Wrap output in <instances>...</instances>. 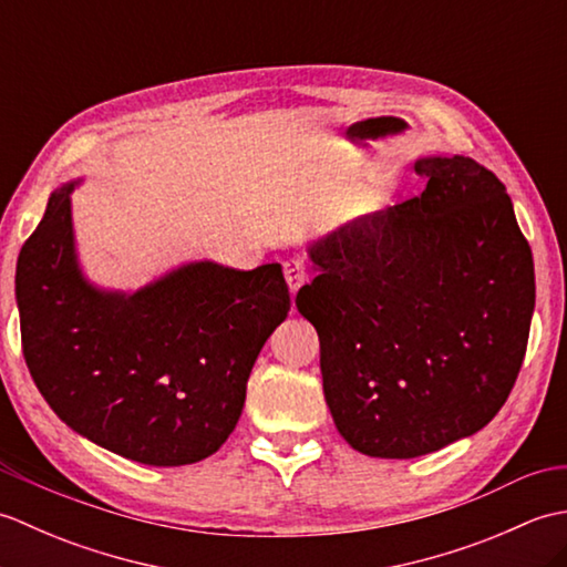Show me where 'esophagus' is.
Returning <instances> with one entry per match:
<instances>
[{"label":"esophagus","mask_w":567,"mask_h":567,"mask_svg":"<svg viewBox=\"0 0 567 567\" xmlns=\"http://www.w3.org/2000/svg\"><path fill=\"white\" fill-rule=\"evenodd\" d=\"M282 268H285V280H287V287H290V292H292V295H297L299 287H302V285H305V280H307L305 262L299 260V258H287V260L282 262Z\"/></svg>","instance_id":"esophagus-1"}]
</instances>
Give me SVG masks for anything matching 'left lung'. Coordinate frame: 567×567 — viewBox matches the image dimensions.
Returning a JSON list of instances; mask_svg holds the SVG:
<instances>
[{"instance_id":"8db88e82","label":"left lung","mask_w":567,"mask_h":567,"mask_svg":"<svg viewBox=\"0 0 567 567\" xmlns=\"http://www.w3.org/2000/svg\"><path fill=\"white\" fill-rule=\"evenodd\" d=\"M421 197L311 240L295 305L319 333L323 400L355 451L419 457L507 402L536 305L534 258L487 167L426 155Z\"/></svg>"}]
</instances>
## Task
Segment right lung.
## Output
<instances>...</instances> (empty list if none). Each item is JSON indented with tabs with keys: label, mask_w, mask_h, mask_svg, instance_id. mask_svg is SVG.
I'll use <instances>...</instances> for the list:
<instances>
[{
	"label": "right lung",
	"mask_w": 567,
	"mask_h": 567,
	"mask_svg": "<svg viewBox=\"0 0 567 567\" xmlns=\"http://www.w3.org/2000/svg\"><path fill=\"white\" fill-rule=\"evenodd\" d=\"M68 179L17 262L23 358L35 388L82 439L158 467L221 449L246 384L290 311L282 265L234 270L189 260L138 290L82 270Z\"/></svg>",
	"instance_id": "obj_1"
}]
</instances>
